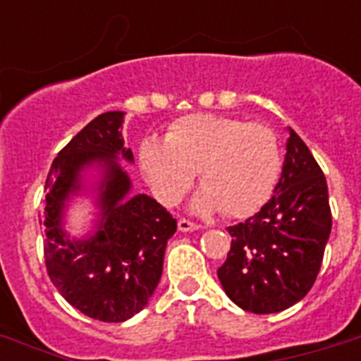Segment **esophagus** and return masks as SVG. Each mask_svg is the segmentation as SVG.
Here are the masks:
<instances>
[{"label":"esophagus","instance_id":"obj_1","mask_svg":"<svg viewBox=\"0 0 361 361\" xmlns=\"http://www.w3.org/2000/svg\"><path fill=\"white\" fill-rule=\"evenodd\" d=\"M178 228H180L181 232H192V231H197L198 225L189 219H180L178 221Z\"/></svg>","mask_w":361,"mask_h":361}]
</instances>
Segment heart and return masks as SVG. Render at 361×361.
Here are the masks:
<instances>
[{
    "label": "heart",
    "mask_w": 361,
    "mask_h": 361,
    "mask_svg": "<svg viewBox=\"0 0 361 361\" xmlns=\"http://www.w3.org/2000/svg\"><path fill=\"white\" fill-rule=\"evenodd\" d=\"M140 169L155 197L176 206L195 181L202 189L195 209H221L228 219H243L262 208L283 169L279 136L264 123L238 118L187 114L172 121L164 142H142Z\"/></svg>",
    "instance_id": "obj_1"
}]
</instances>
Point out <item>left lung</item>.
<instances>
[{
	"label": "left lung",
	"mask_w": 361,
	"mask_h": 361,
	"mask_svg": "<svg viewBox=\"0 0 361 361\" xmlns=\"http://www.w3.org/2000/svg\"><path fill=\"white\" fill-rule=\"evenodd\" d=\"M226 231L231 251L217 275L238 307L279 313L311 290L330 238L331 209L322 169L292 129L271 198Z\"/></svg>",
	"instance_id": "obj_1"
}]
</instances>
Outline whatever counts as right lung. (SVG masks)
<instances>
[{
  "mask_svg": "<svg viewBox=\"0 0 361 361\" xmlns=\"http://www.w3.org/2000/svg\"><path fill=\"white\" fill-rule=\"evenodd\" d=\"M121 123L123 112H104L58 153L41 217L48 277L73 307L101 322H123L146 307L163 274L166 241L178 228L157 200L129 197V176L116 161L118 155L133 161ZM93 162L105 169L99 228L87 240H69L61 228L64 200L80 188V170Z\"/></svg>",
  "mask_w": 361,
  "mask_h": 361,
  "instance_id": "add662e5",
  "label": "right lung"
}]
</instances>
